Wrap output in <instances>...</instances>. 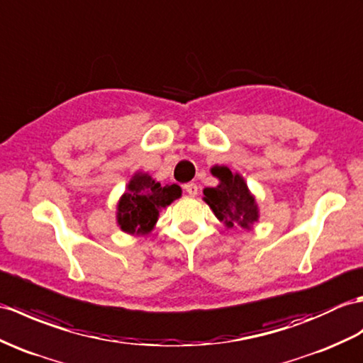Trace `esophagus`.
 I'll return each mask as SVG.
<instances>
[{
	"instance_id": "1",
	"label": "esophagus",
	"mask_w": 363,
	"mask_h": 363,
	"mask_svg": "<svg viewBox=\"0 0 363 363\" xmlns=\"http://www.w3.org/2000/svg\"><path fill=\"white\" fill-rule=\"evenodd\" d=\"M184 190L187 191L190 196H196V195H198V185L193 184V182L185 184V185H184Z\"/></svg>"
}]
</instances>
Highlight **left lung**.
Returning a JSON list of instances; mask_svg holds the SVG:
<instances>
[{"instance_id": "1", "label": "left lung", "mask_w": 363, "mask_h": 363, "mask_svg": "<svg viewBox=\"0 0 363 363\" xmlns=\"http://www.w3.org/2000/svg\"><path fill=\"white\" fill-rule=\"evenodd\" d=\"M210 172L220 179L216 187L204 189V201L215 216L227 227L240 225L242 229H252L259 213L255 196L250 193L242 176L232 173L224 165H215Z\"/></svg>"}]
</instances>
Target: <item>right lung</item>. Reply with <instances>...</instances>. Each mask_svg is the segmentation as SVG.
Instances as JSON below:
<instances>
[{
    "instance_id": "1",
    "label": "right lung",
    "mask_w": 363,
    "mask_h": 363,
    "mask_svg": "<svg viewBox=\"0 0 363 363\" xmlns=\"http://www.w3.org/2000/svg\"><path fill=\"white\" fill-rule=\"evenodd\" d=\"M176 184L161 185L148 173H136L117 204V224L125 233L147 235L157 223L159 212L181 198Z\"/></svg>"
}]
</instances>
